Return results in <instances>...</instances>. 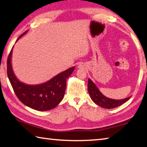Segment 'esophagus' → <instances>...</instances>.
<instances>
[{
  "label": "esophagus",
  "instance_id": "obj_1",
  "mask_svg": "<svg viewBox=\"0 0 147 147\" xmlns=\"http://www.w3.org/2000/svg\"><path fill=\"white\" fill-rule=\"evenodd\" d=\"M85 67H86V65H84V63L80 64L78 65V68H85Z\"/></svg>",
  "mask_w": 147,
  "mask_h": 147
}]
</instances>
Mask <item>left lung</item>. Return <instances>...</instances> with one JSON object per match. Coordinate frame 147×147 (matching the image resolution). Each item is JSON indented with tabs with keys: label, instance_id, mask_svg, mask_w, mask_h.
Returning a JSON list of instances; mask_svg holds the SVG:
<instances>
[{
	"label": "left lung",
	"instance_id": "obj_1",
	"mask_svg": "<svg viewBox=\"0 0 147 147\" xmlns=\"http://www.w3.org/2000/svg\"><path fill=\"white\" fill-rule=\"evenodd\" d=\"M88 91L90 95V97L96 105L106 109H113L117 108L122 104L127 102L130 98V96L127 98L120 99V100H115L108 97H106L101 93L98 88L94 84L91 79H88Z\"/></svg>",
	"mask_w": 147,
	"mask_h": 147
}]
</instances>
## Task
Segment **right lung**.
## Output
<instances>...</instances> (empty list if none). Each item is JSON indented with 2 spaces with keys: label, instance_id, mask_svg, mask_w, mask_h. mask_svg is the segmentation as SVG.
<instances>
[{
  "label": "right lung",
  "instance_id": "obj_1",
  "mask_svg": "<svg viewBox=\"0 0 147 147\" xmlns=\"http://www.w3.org/2000/svg\"><path fill=\"white\" fill-rule=\"evenodd\" d=\"M28 32L26 31L21 34L17 41ZM13 48V47L7 61V74L15 93L20 101L37 111H47L56 108L63 98L67 79L75 67H72L61 72L45 83L36 85L27 84L20 81L13 72L11 65Z\"/></svg>",
  "mask_w": 147,
  "mask_h": 147
}]
</instances>
